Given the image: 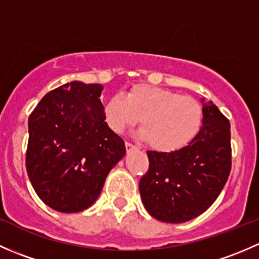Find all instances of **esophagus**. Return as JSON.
<instances>
[{
    "label": "esophagus",
    "mask_w": 259,
    "mask_h": 259,
    "mask_svg": "<svg viewBox=\"0 0 259 259\" xmlns=\"http://www.w3.org/2000/svg\"><path fill=\"white\" fill-rule=\"evenodd\" d=\"M125 148H126V151L127 153H129V151H132V150H134V149H137V146L135 145H133L132 143H125Z\"/></svg>",
    "instance_id": "obj_1"
}]
</instances>
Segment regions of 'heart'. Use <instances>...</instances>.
<instances>
[{
  "label": "heart",
  "instance_id": "obj_1",
  "mask_svg": "<svg viewBox=\"0 0 259 259\" xmlns=\"http://www.w3.org/2000/svg\"><path fill=\"white\" fill-rule=\"evenodd\" d=\"M103 114L115 134H122L140 119L139 137L160 153L185 148L197 137L203 121V108L197 99L145 83L109 99Z\"/></svg>",
  "mask_w": 259,
  "mask_h": 259
}]
</instances>
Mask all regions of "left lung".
<instances>
[{"instance_id":"1","label":"left lung","mask_w":259,"mask_h":259,"mask_svg":"<svg viewBox=\"0 0 259 259\" xmlns=\"http://www.w3.org/2000/svg\"><path fill=\"white\" fill-rule=\"evenodd\" d=\"M203 103L199 133L173 153L148 151L149 170L139 182L143 204L151 217L183 223L214 203L232 166L231 124L211 101Z\"/></svg>"}]
</instances>
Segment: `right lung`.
Instances as JSON below:
<instances>
[{
	"instance_id": "add662e5",
	"label": "right lung",
	"mask_w": 259,
	"mask_h": 259,
	"mask_svg": "<svg viewBox=\"0 0 259 259\" xmlns=\"http://www.w3.org/2000/svg\"><path fill=\"white\" fill-rule=\"evenodd\" d=\"M103 89L67 82L46 94L28 117V178L40 199L57 211L91 207L126 153L124 140L104 119Z\"/></svg>"
}]
</instances>
